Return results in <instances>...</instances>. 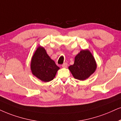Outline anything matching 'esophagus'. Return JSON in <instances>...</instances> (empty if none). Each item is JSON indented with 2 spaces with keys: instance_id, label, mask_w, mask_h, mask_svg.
I'll return each instance as SVG.
<instances>
[{
  "instance_id": "1",
  "label": "esophagus",
  "mask_w": 121,
  "mask_h": 121,
  "mask_svg": "<svg viewBox=\"0 0 121 121\" xmlns=\"http://www.w3.org/2000/svg\"><path fill=\"white\" fill-rule=\"evenodd\" d=\"M62 67L64 68H66L67 67H68V64H67L66 62H65V63H64L62 65Z\"/></svg>"
}]
</instances>
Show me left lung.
Listing matches in <instances>:
<instances>
[{"label": "left lung", "mask_w": 121, "mask_h": 121, "mask_svg": "<svg viewBox=\"0 0 121 121\" xmlns=\"http://www.w3.org/2000/svg\"><path fill=\"white\" fill-rule=\"evenodd\" d=\"M97 69L94 56L88 50H82L75 57L74 64L69 67L74 78L84 80L93 74Z\"/></svg>", "instance_id": "1"}]
</instances>
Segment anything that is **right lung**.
I'll use <instances>...</instances> for the list:
<instances>
[{
    "instance_id": "add662e5",
    "label": "right lung",
    "mask_w": 121,
    "mask_h": 121,
    "mask_svg": "<svg viewBox=\"0 0 121 121\" xmlns=\"http://www.w3.org/2000/svg\"><path fill=\"white\" fill-rule=\"evenodd\" d=\"M59 69L43 47L39 46L37 48L30 63V70L33 75L43 82H48L55 77Z\"/></svg>"
}]
</instances>
